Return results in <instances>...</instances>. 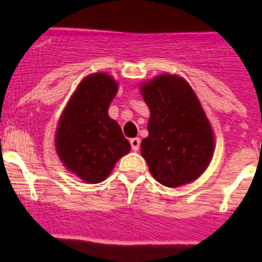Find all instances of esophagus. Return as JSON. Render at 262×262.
<instances>
[{"instance_id": "1", "label": "esophagus", "mask_w": 262, "mask_h": 262, "mask_svg": "<svg viewBox=\"0 0 262 262\" xmlns=\"http://www.w3.org/2000/svg\"><path fill=\"white\" fill-rule=\"evenodd\" d=\"M129 144H131L133 151H138L139 147H140V139H139V138L131 139V140H129Z\"/></svg>"}]
</instances>
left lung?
Here are the masks:
<instances>
[{
  "label": "left lung",
  "mask_w": 262,
  "mask_h": 262,
  "mask_svg": "<svg viewBox=\"0 0 262 262\" xmlns=\"http://www.w3.org/2000/svg\"><path fill=\"white\" fill-rule=\"evenodd\" d=\"M142 94L151 111L140 148L149 172L168 187L196 180L211 161L214 135L190 85L161 75L143 85Z\"/></svg>",
  "instance_id": "left-lung-1"
}]
</instances>
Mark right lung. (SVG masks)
Segmentation results:
<instances>
[{
  "label": "right lung",
  "instance_id": "1",
  "mask_svg": "<svg viewBox=\"0 0 262 262\" xmlns=\"http://www.w3.org/2000/svg\"><path fill=\"white\" fill-rule=\"evenodd\" d=\"M118 85L106 73L81 81L60 118L56 151L66 168L89 184L103 181L129 152L119 124L108 117Z\"/></svg>",
  "mask_w": 262,
  "mask_h": 262
}]
</instances>
